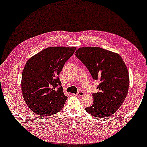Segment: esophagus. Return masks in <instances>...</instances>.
Here are the masks:
<instances>
[{
  "mask_svg": "<svg viewBox=\"0 0 147 147\" xmlns=\"http://www.w3.org/2000/svg\"><path fill=\"white\" fill-rule=\"evenodd\" d=\"M84 94V93L83 92H79L77 94H76L75 95L77 96H79V97H80V96H82Z\"/></svg>",
  "mask_w": 147,
  "mask_h": 147,
  "instance_id": "34e87169",
  "label": "esophagus"
}]
</instances>
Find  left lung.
Listing matches in <instances>:
<instances>
[{
  "label": "left lung",
  "mask_w": 147,
  "mask_h": 147,
  "mask_svg": "<svg viewBox=\"0 0 147 147\" xmlns=\"http://www.w3.org/2000/svg\"><path fill=\"white\" fill-rule=\"evenodd\" d=\"M93 79L98 80V91L93 93V104L86 108L92 116L105 118L115 113L123 102L129 88L126 65L119 54L98 47H84L75 53Z\"/></svg>",
  "instance_id": "left-lung-1"
}]
</instances>
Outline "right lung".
<instances>
[{
    "instance_id": "add662e5",
    "label": "right lung",
    "mask_w": 147,
    "mask_h": 147,
    "mask_svg": "<svg viewBox=\"0 0 147 147\" xmlns=\"http://www.w3.org/2000/svg\"><path fill=\"white\" fill-rule=\"evenodd\" d=\"M75 50V47H49L27 61L22 74V93L36 114L48 117L62 109L67 96L59 75Z\"/></svg>"
}]
</instances>
